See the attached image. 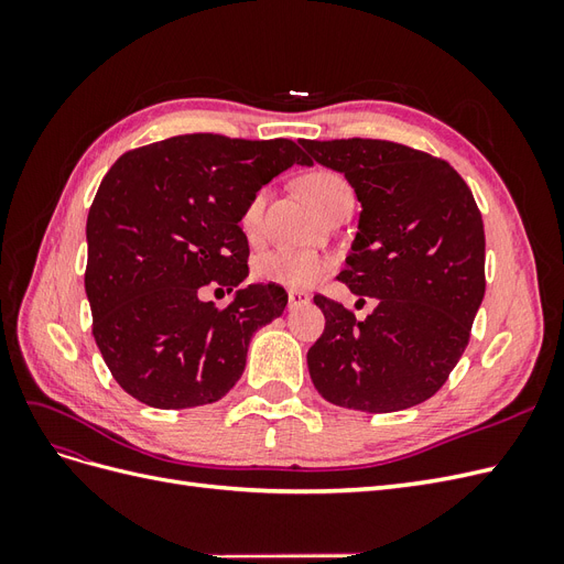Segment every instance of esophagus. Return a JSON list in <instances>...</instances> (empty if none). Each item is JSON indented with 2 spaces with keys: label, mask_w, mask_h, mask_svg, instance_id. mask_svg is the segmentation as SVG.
<instances>
[{
  "label": "esophagus",
  "mask_w": 564,
  "mask_h": 564,
  "mask_svg": "<svg viewBox=\"0 0 564 564\" xmlns=\"http://www.w3.org/2000/svg\"><path fill=\"white\" fill-rule=\"evenodd\" d=\"M305 303H311V296L305 294V292H289V308H299V305H305Z\"/></svg>",
  "instance_id": "esophagus-1"
}]
</instances>
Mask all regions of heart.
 Listing matches in <instances>:
<instances>
[{"label": "heart", "mask_w": 564, "mask_h": 564, "mask_svg": "<svg viewBox=\"0 0 564 564\" xmlns=\"http://www.w3.org/2000/svg\"><path fill=\"white\" fill-rule=\"evenodd\" d=\"M299 191L319 214H324L338 197L350 195V185L344 176L336 172H329V169H315V172L305 174L299 181ZM263 204H265V193H256L251 197V202L245 209V216H242L245 230H253L256 224H259ZM327 268H329L327 261H324L317 253L294 251V249H275V251H265L259 256V259H256L253 275L268 284H280V286H289V289H305V286L315 284L317 280H322Z\"/></svg>", "instance_id": "1"}]
</instances>
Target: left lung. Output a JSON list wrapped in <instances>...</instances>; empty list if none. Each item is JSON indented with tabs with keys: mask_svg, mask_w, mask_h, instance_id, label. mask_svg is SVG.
<instances>
[{
	"mask_svg": "<svg viewBox=\"0 0 564 564\" xmlns=\"http://www.w3.org/2000/svg\"><path fill=\"white\" fill-rule=\"evenodd\" d=\"M344 174L362 204L338 272L352 294L377 299L357 322L315 296L324 332L308 350L319 395L338 406L388 414L445 386L464 355L485 296V226L470 187L445 162L390 141H301Z\"/></svg>",
	"mask_w": 564,
	"mask_h": 564,
	"instance_id": "8db88e82",
	"label": "left lung"
}]
</instances>
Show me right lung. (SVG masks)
I'll return each mask as SVG.
<instances>
[{"label":"right lung","mask_w":564,"mask_h":564,"mask_svg":"<svg viewBox=\"0 0 564 564\" xmlns=\"http://www.w3.org/2000/svg\"><path fill=\"white\" fill-rule=\"evenodd\" d=\"M292 164L294 141L174 135L124 152L100 183L87 218L94 338L131 398L155 409L212 404L240 381L256 329L280 317L278 284H247L240 228L251 197ZM236 292L218 312L198 289Z\"/></svg>","instance_id":"right-lung-1"}]
</instances>
